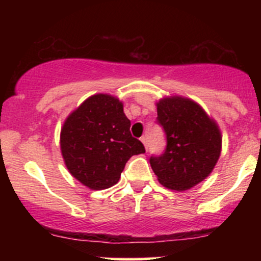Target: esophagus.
<instances>
[{
	"label": "esophagus",
	"instance_id": "esophagus-1",
	"mask_svg": "<svg viewBox=\"0 0 261 261\" xmlns=\"http://www.w3.org/2000/svg\"><path fill=\"white\" fill-rule=\"evenodd\" d=\"M141 141H142V143H143V145H145L146 149H147V147H148V143H147V137H146V136H142V137H141Z\"/></svg>",
	"mask_w": 261,
	"mask_h": 261
}]
</instances>
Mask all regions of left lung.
Here are the masks:
<instances>
[{
  "instance_id": "obj_1",
  "label": "left lung",
  "mask_w": 261,
  "mask_h": 261,
  "mask_svg": "<svg viewBox=\"0 0 261 261\" xmlns=\"http://www.w3.org/2000/svg\"><path fill=\"white\" fill-rule=\"evenodd\" d=\"M157 120L167 135V148L151 157L158 181L167 189L184 191L211 174L222 149L217 122L196 101L180 95L155 103Z\"/></svg>"
}]
</instances>
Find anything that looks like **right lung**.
Wrapping results in <instances>:
<instances>
[{"instance_id": "add662e5", "label": "right lung", "mask_w": 261, "mask_h": 261, "mask_svg": "<svg viewBox=\"0 0 261 261\" xmlns=\"http://www.w3.org/2000/svg\"><path fill=\"white\" fill-rule=\"evenodd\" d=\"M130 125L118 97L98 93L87 98L66 118L60 134L71 175L92 190L115 185L126 162L145 153L142 142L131 136Z\"/></svg>"}]
</instances>
